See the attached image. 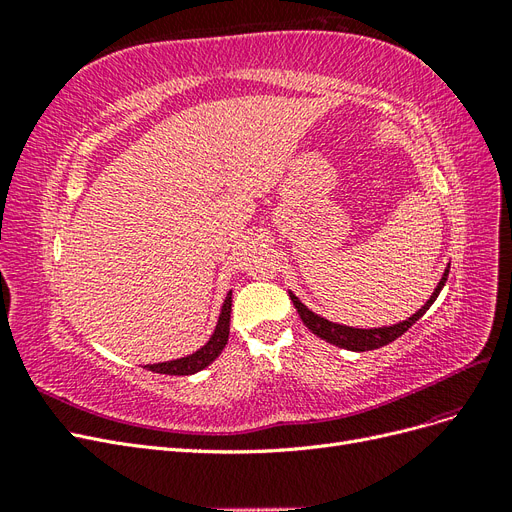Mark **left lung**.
Instances as JSON below:
<instances>
[{
	"instance_id": "left-lung-1",
	"label": "left lung",
	"mask_w": 512,
	"mask_h": 512,
	"mask_svg": "<svg viewBox=\"0 0 512 512\" xmlns=\"http://www.w3.org/2000/svg\"><path fill=\"white\" fill-rule=\"evenodd\" d=\"M448 271H451V265H446L442 280H440V284L436 286V290H433L431 297L427 299V303H425L421 309H418L416 314H412L408 320L397 322V324H393V327H378V329H354V327H346V324H337V322H331V320H327V318H322V316L314 314L312 309H307L297 297H294L292 292H290V299H292L294 307H297V312H299L303 324H305V327H307L309 331H312L314 335H318L320 339H324V342H329V344H333V346L346 348V350H352V352H365V350H376V348H382V346H386V344L395 342V339L404 335L418 318H423V314L433 305V301L438 299L440 290L444 288Z\"/></svg>"
}]
</instances>
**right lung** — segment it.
I'll list each match as a JSON object with an SVG mask.
<instances>
[{
  "instance_id": "right-lung-1",
  "label": "right lung",
  "mask_w": 512,
  "mask_h": 512,
  "mask_svg": "<svg viewBox=\"0 0 512 512\" xmlns=\"http://www.w3.org/2000/svg\"><path fill=\"white\" fill-rule=\"evenodd\" d=\"M230 307H232V290L226 294L224 305H222V314L218 318V327H215L213 335L209 337V342L196 350L190 356H183V359L177 361H168V363H156V365H145L147 369L156 371V374H168V376H192L196 371L205 369L211 365L218 356L222 354L224 346L228 344V333H230Z\"/></svg>"
}]
</instances>
